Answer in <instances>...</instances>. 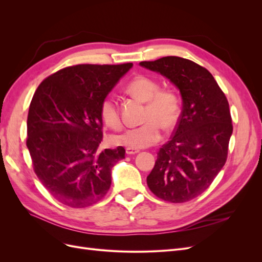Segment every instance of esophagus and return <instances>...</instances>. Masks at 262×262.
I'll use <instances>...</instances> for the list:
<instances>
[{"instance_id": "34e87169", "label": "esophagus", "mask_w": 262, "mask_h": 262, "mask_svg": "<svg viewBox=\"0 0 262 262\" xmlns=\"http://www.w3.org/2000/svg\"><path fill=\"white\" fill-rule=\"evenodd\" d=\"M139 152H140V150L137 149V148H131V147H126L125 148V153L128 154V155H133V154H137Z\"/></svg>"}]
</instances>
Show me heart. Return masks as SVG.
Listing matches in <instances>:
<instances>
[{
	"label": "heart",
	"mask_w": 262,
	"mask_h": 262,
	"mask_svg": "<svg viewBox=\"0 0 262 262\" xmlns=\"http://www.w3.org/2000/svg\"><path fill=\"white\" fill-rule=\"evenodd\" d=\"M160 83L152 77L139 75L128 84L129 93L146 102L143 124L126 130L112 138L117 145L144 148L156 144L163 138L162 128L169 130L176 125L180 116V99L170 89H160ZM99 113L102 121L113 129H120L122 122L116 99L106 96L101 100Z\"/></svg>",
	"instance_id": "heart-1"
}]
</instances>
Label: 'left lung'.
<instances>
[{
	"mask_svg": "<svg viewBox=\"0 0 262 262\" xmlns=\"http://www.w3.org/2000/svg\"><path fill=\"white\" fill-rule=\"evenodd\" d=\"M140 66L167 77L182 98L175 132L158 150L147 186L162 200L190 201L210 187L226 163L233 133L227 98L209 71L193 61L164 57Z\"/></svg>",
	"mask_w": 262,
	"mask_h": 262,
	"instance_id": "left-lung-1",
	"label": "left lung"
}]
</instances>
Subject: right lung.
Returning a JSON list of instances; mask_svg holds the SVG:
<instances>
[{
	"instance_id": "add662e5",
	"label": "right lung",
	"mask_w": 262,
	"mask_h": 262,
	"mask_svg": "<svg viewBox=\"0 0 262 262\" xmlns=\"http://www.w3.org/2000/svg\"><path fill=\"white\" fill-rule=\"evenodd\" d=\"M132 66L68 67L36 90L27 117L26 145L37 177L60 203L86 208L108 192L112 168L124 158L125 149H99V107Z\"/></svg>"
}]
</instances>
